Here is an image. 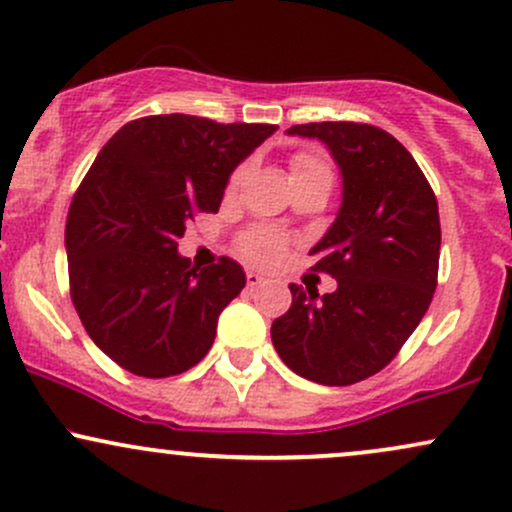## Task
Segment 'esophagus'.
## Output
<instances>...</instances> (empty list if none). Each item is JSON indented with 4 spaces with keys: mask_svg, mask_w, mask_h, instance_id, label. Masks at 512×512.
<instances>
[{
    "mask_svg": "<svg viewBox=\"0 0 512 512\" xmlns=\"http://www.w3.org/2000/svg\"><path fill=\"white\" fill-rule=\"evenodd\" d=\"M245 284H248V289H257V286L264 284V279H262L260 274L248 272V274H245Z\"/></svg>",
    "mask_w": 512,
    "mask_h": 512,
    "instance_id": "esophagus-1",
    "label": "esophagus"
}]
</instances>
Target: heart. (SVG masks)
<instances>
[{"label": "heart", "instance_id": "b5f03b06", "mask_svg": "<svg viewBox=\"0 0 512 512\" xmlns=\"http://www.w3.org/2000/svg\"><path fill=\"white\" fill-rule=\"evenodd\" d=\"M245 168H238L236 173L228 180V192H236V187L243 180ZM301 178H330L332 180V166L322 156L308 154L301 151L291 158V180ZM236 250L243 260L257 267H276L286 257L289 250V238L272 226H252L243 231L236 240Z\"/></svg>", "mask_w": 512, "mask_h": 512}]
</instances>
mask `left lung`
<instances>
[{
    "instance_id": "obj_1",
    "label": "left lung",
    "mask_w": 512,
    "mask_h": 512,
    "mask_svg": "<svg viewBox=\"0 0 512 512\" xmlns=\"http://www.w3.org/2000/svg\"><path fill=\"white\" fill-rule=\"evenodd\" d=\"M289 134L330 146L344 199L310 250L313 272L337 291L289 284L291 308L272 322L276 354L320 385H354L399 354L438 286V199L419 163L385 129L366 122H308Z\"/></svg>"
}]
</instances>
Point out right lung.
I'll return each mask as SVG.
<instances>
[{
  "label": "right lung",
  "mask_w": 512,
  "mask_h": 512,
  "mask_svg": "<svg viewBox=\"0 0 512 512\" xmlns=\"http://www.w3.org/2000/svg\"><path fill=\"white\" fill-rule=\"evenodd\" d=\"M274 129L139 117L88 168L64 228L69 293L88 337L120 368L170 378L207 356L245 272L228 257L195 267L178 255V238L199 214L219 211L228 175Z\"/></svg>",
  "instance_id": "add662e5"
}]
</instances>
